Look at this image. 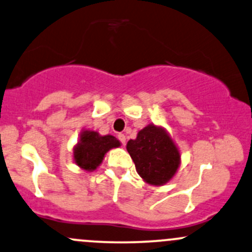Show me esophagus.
<instances>
[{
	"label": "esophagus",
	"mask_w": 252,
	"mask_h": 252,
	"mask_svg": "<svg viewBox=\"0 0 252 252\" xmlns=\"http://www.w3.org/2000/svg\"><path fill=\"white\" fill-rule=\"evenodd\" d=\"M117 138H118V141H120L121 143H122V144H126V135H124V134H120V135H117Z\"/></svg>",
	"instance_id": "obj_1"
}]
</instances>
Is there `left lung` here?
Returning <instances> with one entry per match:
<instances>
[{
    "label": "left lung",
    "instance_id": "left-lung-1",
    "mask_svg": "<svg viewBox=\"0 0 252 252\" xmlns=\"http://www.w3.org/2000/svg\"><path fill=\"white\" fill-rule=\"evenodd\" d=\"M126 150L138 175L152 185H163L173 178L180 163V153L163 129L148 126L130 140Z\"/></svg>",
    "mask_w": 252,
    "mask_h": 252
}]
</instances>
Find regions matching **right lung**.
Wrapping results in <instances>:
<instances>
[{
  "label": "right lung",
  "mask_w": 252,
  "mask_h": 252,
  "mask_svg": "<svg viewBox=\"0 0 252 252\" xmlns=\"http://www.w3.org/2000/svg\"><path fill=\"white\" fill-rule=\"evenodd\" d=\"M120 141L111 135L100 136L96 131L85 130L74 148V161L85 170H94L103 161L105 153L120 147Z\"/></svg>",
  "instance_id": "add662e5"
}]
</instances>
